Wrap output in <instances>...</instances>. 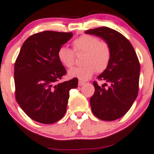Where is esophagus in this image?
<instances>
[{
	"instance_id": "1",
	"label": "esophagus",
	"mask_w": 154,
	"mask_h": 154,
	"mask_svg": "<svg viewBox=\"0 0 154 154\" xmlns=\"http://www.w3.org/2000/svg\"><path fill=\"white\" fill-rule=\"evenodd\" d=\"M84 84H85V82H82V81H79L78 82V85L79 86H82V85H83Z\"/></svg>"
}]
</instances>
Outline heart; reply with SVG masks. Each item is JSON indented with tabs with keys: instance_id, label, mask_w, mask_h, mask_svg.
Masks as SVG:
<instances>
[{
	"instance_id": "obj_1",
	"label": "heart",
	"mask_w": 154,
	"mask_h": 154,
	"mask_svg": "<svg viewBox=\"0 0 154 154\" xmlns=\"http://www.w3.org/2000/svg\"><path fill=\"white\" fill-rule=\"evenodd\" d=\"M76 53L84 52L82 56L83 66L74 67L69 71L71 77L80 80H87L92 77L95 71L101 73L109 66L112 56L109 44L105 40H99L98 37L84 34L76 38L72 43ZM58 58L66 67L70 68L74 63V52L72 49L62 46L58 50Z\"/></svg>"
}]
</instances>
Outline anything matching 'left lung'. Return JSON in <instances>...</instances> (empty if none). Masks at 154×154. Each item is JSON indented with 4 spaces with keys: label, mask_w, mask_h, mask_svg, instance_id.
Instances as JSON below:
<instances>
[{
    "label": "left lung",
    "mask_w": 154,
    "mask_h": 154,
    "mask_svg": "<svg viewBox=\"0 0 154 154\" xmlns=\"http://www.w3.org/2000/svg\"><path fill=\"white\" fill-rule=\"evenodd\" d=\"M109 44L112 56L105 71L98 80L105 81L100 87L94 81L95 92L91 97V110L96 117L111 121L124 116L136 99L139 90L140 65L131 44L124 35L107 27L85 30ZM110 85L104 88L107 83Z\"/></svg>",
    "instance_id": "1"
}]
</instances>
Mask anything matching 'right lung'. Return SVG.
Masks as SVG:
<instances>
[{
	"label": "right lung",
	"instance_id": "right-lung-1",
	"mask_svg": "<svg viewBox=\"0 0 154 154\" xmlns=\"http://www.w3.org/2000/svg\"><path fill=\"white\" fill-rule=\"evenodd\" d=\"M72 36L47 30L29 36L21 47L14 63L15 98L33 121L53 124L66 112L69 91L77 87L78 80L59 83L66 71L57 53Z\"/></svg>",
	"mask_w": 154,
	"mask_h": 154
}]
</instances>
